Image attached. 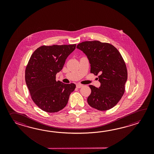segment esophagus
I'll use <instances>...</instances> for the list:
<instances>
[{
  "label": "esophagus",
  "instance_id": "esophagus-1",
  "mask_svg": "<svg viewBox=\"0 0 154 154\" xmlns=\"http://www.w3.org/2000/svg\"><path fill=\"white\" fill-rule=\"evenodd\" d=\"M83 86V85H82V84H77L76 85V88H82Z\"/></svg>",
  "mask_w": 154,
  "mask_h": 154
}]
</instances>
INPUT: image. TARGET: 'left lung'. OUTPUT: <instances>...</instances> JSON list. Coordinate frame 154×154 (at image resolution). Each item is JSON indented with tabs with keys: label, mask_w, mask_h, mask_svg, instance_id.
<instances>
[{
	"label": "left lung",
	"mask_w": 154,
	"mask_h": 154,
	"mask_svg": "<svg viewBox=\"0 0 154 154\" xmlns=\"http://www.w3.org/2000/svg\"><path fill=\"white\" fill-rule=\"evenodd\" d=\"M85 53L90 63V72L98 75L99 88L89 85L91 92L88 103L98 111H106L118 103L125 92L128 72L121 53L108 43L85 41L76 47Z\"/></svg>",
	"instance_id": "1"
}]
</instances>
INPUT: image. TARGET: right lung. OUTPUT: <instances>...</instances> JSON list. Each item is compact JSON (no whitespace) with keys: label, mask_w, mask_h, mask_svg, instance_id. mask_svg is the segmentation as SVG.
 I'll list each match as a JSON object with an SVG mask.
<instances>
[{"label":"right lung","mask_w":154,"mask_h":154,"mask_svg":"<svg viewBox=\"0 0 154 154\" xmlns=\"http://www.w3.org/2000/svg\"><path fill=\"white\" fill-rule=\"evenodd\" d=\"M76 44L41 46L31 56L25 69V81L31 97L39 108L48 113L59 111L67 105L75 84L56 81Z\"/></svg>","instance_id":"add662e5"}]
</instances>
